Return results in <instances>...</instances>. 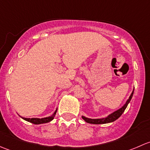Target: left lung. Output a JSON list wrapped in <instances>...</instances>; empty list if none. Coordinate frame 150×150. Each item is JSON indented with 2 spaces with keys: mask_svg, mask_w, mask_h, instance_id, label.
<instances>
[{
  "mask_svg": "<svg viewBox=\"0 0 150 150\" xmlns=\"http://www.w3.org/2000/svg\"><path fill=\"white\" fill-rule=\"evenodd\" d=\"M134 89L133 90L132 93H131V96H129L128 100L126 101L125 104H124L123 106L120 108L119 110H116L115 112H114L111 113L110 115H109L107 117H106L105 118H101V119H91V118H88V117H84V116H82V118L88 123H91V124H104V123H109V122H112L115 120H116L117 119H118L119 117L121 116V115L123 113V112L125 111V110L126 109L127 106H128V103L130 102V101L132 99L133 94H134Z\"/></svg>",
  "mask_w": 150,
  "mask_h": 150,
  "instance_id": "8db88e82",
  "label": "left lung"
}]
</instances>
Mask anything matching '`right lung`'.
<instances>
[{
	"mask_svg": "<svg viewBox=\"0 0 150 150\" xmlns=\"http://www.w3.org/2000/svg\"><path fill=\"white\" fill-rule=\"evenodd\" d=\"M57 110H56V111L54 112V113L52 115L47 117H43V118H26V117H22V119H24L25 120H26V121L32 122V123L33 124H36V125H38V124L46 123V122L51 121V120L54 118L56 113H57Z\"/></svg>",
	"mask_w": 150,
	"mask_h": 150,
	"instance_id": "obj_1",
	"label": "right lung"
}]
</instances>
